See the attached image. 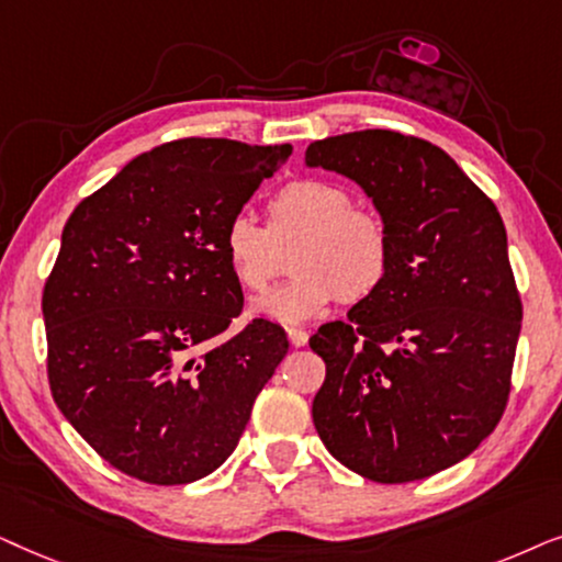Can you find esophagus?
<instances>
[{"label":"esophagus","mask_w":562,"mask_h":562,"mask_svg":"<svg viewBox=\"0 0 562 562\" xmlns=\"http://www.w3.org/2000/svg\"><path fill=\"white\" fill-rule=\"evenodd\" d=\"M288 339L293 347H305L308 344V331H303V328H288Z\"/></svg>","instance_id":"obj_1"}]
</instances>
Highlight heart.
Returning <instances> with one entry per match:
<instances>
[{"mask_svg":"<svg viewBox=\"0 0 562 562\" xmlns=\"http://www.w3.org/2000/svg\"><path fill=\"white\" fill-rule=\"evenodd\" d=\"M295 277L254 297L251 313L274 324H305L336 301L375 295L391 272L393 244L383 218L357 207L344 184L297 179L269 203L267 226L238 211L226 221L221 246L231 272L246 290H265L280 274L282 251L294 246Z\"/></svg>","mask_w":562,"mask_h":562,"instance_id":"heart-1","label":"heart"}]
</instances>
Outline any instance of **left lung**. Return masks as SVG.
Segmentation results:
<instances>
[{"label": "left lung", "instance_id": "left-lung-1", "mask_svg": "<svg viewBox=\"0 0 562 562\" xmlns=\"http://www.w3.org/2000/svg\"><path fill=\"white\" fill-rule=\"evenodd\" d=\"M305 167L362 187L393 244L378 293L311 336L321 442L375 483L458 465L504 414L521 331L496 205L450 154L395 131L316 140Z\"/></svg>", "mask_w": 562, "mask_h": 562}]
</instances>
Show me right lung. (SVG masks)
Here are the masks:
<instances>
[{
    "label": "right lung",
    "mask_w": 562,
    "mask_h": 562,
    "mask_svg": "<svg viewBox=\"0 0 562 562\" xmlns=\"http://www.w3.org/2000/svg\"><path fill=\"white\" fill-rule=\"evenodd\" d=\"M290 146L182 138L81 200L43 290L56 406L120 473L182 485L236 450L288 355L282 326L221 341L244 295L221 236Z\"/></svg>",
    "instance_id": "1"
}]
</instances>
